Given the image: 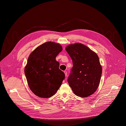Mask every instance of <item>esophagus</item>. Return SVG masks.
Masks as SVG:
<instances>
[{
  "label": "esophagus",
  "mask_w": 126,
  "mask_h": 126,
  "mask_svg": "<svg viewBox=\"0 0 126 126\" xmlns=\"http://www.w3.org/2000/svg\"><path fill=\"white\" fill-rule=\"evenodd\" d=\"M64 74H65V77H66V76H67V71H64Z\"/></svg>",
  "instance_id": "34e87169"
}]
</instances>
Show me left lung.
<instances>
[{"label": "left lung", "mask_w": 126, "mask_h": 126, "mask_svg": "<svg viewBox=\"0 0 126 126\" xmlns=\"http://www.w3.org/2000/svg\"><path fill=\"white\" fill-rule=\"evenodd\" d=\"M65 50L73 64L68 84L76 95L87 97L95 92L100 82L102 67L98 55L80 43L69 45Z\"/></svg>", "instance_id": "8db88e82"}]
</instances>
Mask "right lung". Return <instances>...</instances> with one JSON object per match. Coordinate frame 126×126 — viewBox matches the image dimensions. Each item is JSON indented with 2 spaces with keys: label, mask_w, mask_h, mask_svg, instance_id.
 Returning <instances> with one entry per match:
<instances>
[{
  "label": "right lung",
  "mask_w": 126,
  "mask_h": 126,
  "mask_svg": "<svg viewBox=\"0 0 126 126\" xmlns=\"http://www.w3.org/2000/svg\"><path fill=\"white\" fill-rule=\"evenodd\" d=\"M62 50L59 44L49 41L38 46L29 56L25 75L31 91L38 96L49 98L61 86L65 75L55 59Z\"/></svg>",
  "instance_id": "right-lung-1"
}]
</instances>
